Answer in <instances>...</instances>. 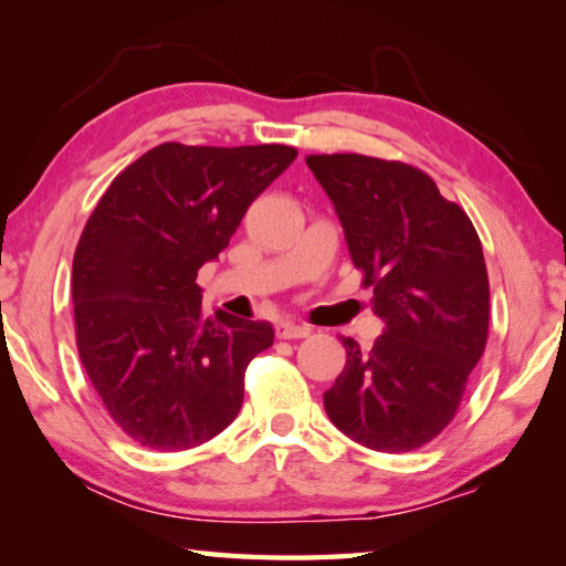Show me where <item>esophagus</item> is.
<instances>
[{"mask_svg": "<svg viewBox=\"0 0 566 566\" xmlns=\"http://www.w3.org/2000/svg\"><path fill=\"white\" fill-rule=\"evenodd\" d=\"M312 327H306V324H296L290 319H282L276 322V337L280 339H302V337H310Z\"/></svg>", "mask_w": 566, "mask_h": 566, "instance_id": "1", "label": "esophagus"}]
</instances>
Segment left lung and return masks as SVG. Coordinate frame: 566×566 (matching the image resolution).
<instances>
[{"label":"left lung","mask_w":566,"mask_h":566,"mask_svg":"<svg viewBox=\"0 0 566 566\" xmlns=\"http://www.w3.org/2000/svg\"><path fill=\"white\" fill-rule=\"evenodd\" d=\"M306 167L332 199L354 266L385 329L369 352L354 339L324 409L375 452H411L452 421L490 329L482 242L432 177L401 161L314 155Z\"/></svg>","instance_id":"left-lung-1"}]
</instances>
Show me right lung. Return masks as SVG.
Here are the masks:
<instances>
[{"label": "right lung", "mask_w": 566, "mask_h": 566, "mask_svg": "<svg viewBox=\"0 0 566 566\" xmlns=\"http://www.w3.org/2000/svg\"><path fill=\"white\" fill-rule=\"evenodd\" d=\"M296 159L294 147L149 149L112 181L72 264L76 349L112 419L134 442L179 452L242 409L244 371L270 349V322L217 310L197 272Z\"/></svg>", "instance_id": "add662e5"}]
</instances>
